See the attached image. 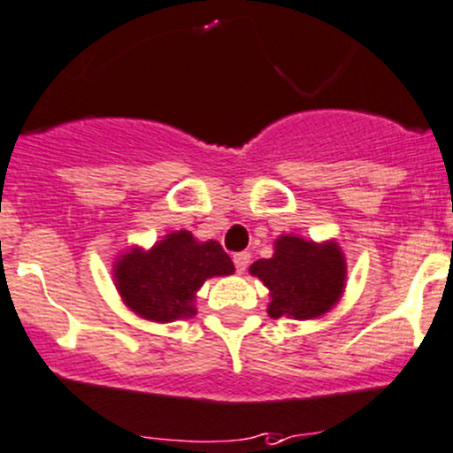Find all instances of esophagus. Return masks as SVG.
<instances>
[{
  "instance_id": "34e87169",
  "label": "esophagus",
  "mask_w": 453,
  "mask_h": 453,
  "mask_svg": "<svg viewBox=\"0 0 453 453\" xmlns=\"http://www.w3.org/2000/svg\"><path fill=\"white\" fill-rule=\"evenodd\" d=\"M248 265H250V254L248 252L234 254V267H236V272H239V274H243V272L248 270Z\"/></svg>"
}]
</instances>
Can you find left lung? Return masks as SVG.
<instances>
[{
  "instance_id": "left-lung-1",
  "label": "left lung",
  "mask_w": 453,
  "mask_h": 453,
  "mask_svg": "<svg viewBox=\"0 0 453 453\" xmlns=\"http://www.w3.org/2000/svg\"><path fill=\"white\" fill-rule=\"evenodd\" d=\"M250 274L270 289L267 314L272 319L310 320L327 314L345 292L348 263L334 239L316 241L280 234L274 254L250 265Z\"/></svg>"
}]
</instances>
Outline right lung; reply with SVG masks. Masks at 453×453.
Segmentation results:
<instances>
[{"instance_id": "obj_1", "label": "right lung", "mask_w": 453, "mask_h": 453, "mask_svg": "<svg viewBox=\"0 0 453 453\" xmlns=\"http://www.w3.org/2000/svg\"><path fill=\"white\" fill-rule=\"evenodd\" d=\"M232 272L234 263L217 241H199L188 230L170 232L152 248L130 245L112 263L124 305L152 323L192 319L205 280Z\"/></svg>"}]
</instances>
